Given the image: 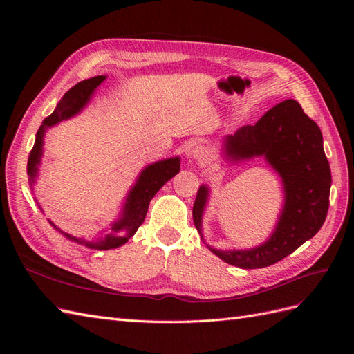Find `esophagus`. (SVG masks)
<instances>
[{"label": "esophagus", "mask_w": 354, "mask_h": 354, "mask_svg": "<svg viewBox=\"0 0 354 354\" xmlns=\"http://www.w3.org/2000/svg\"><path fill=\"white\" fill-rule=\"evenodd\" d=\"M192 156H194V159H196L199 164H205L208 160V152L205 147L202 146H196L194 151H192Z\"/></svg>", "instance_id": "1"}]
</instances>
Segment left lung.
<instances>
[{
	"label": "left lung",
	"mask_w": 354,
	"mask_h": 354,
	"mask_svg": "<svg viewBox=\"0 0 354 354\" xmlns=\"http://www.w3.org/2000/svg\"><path fill=\"white\" fill-rule=\"evenodd\" d=\"M230 160L264 159L281 176L285 202L272 236L251 250L208 248L223 261L241 269H261L292 254L322 227L329 208L330 169L317 124L289 99L267 111L254 125L224 137ZM209 189L201 186L194 203L195 227L202 234V214Z\"/></svg>",
	"instance_id": "left-lung-1"
}]
</instances>
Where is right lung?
Returning a JSON list of instances; mask_svg holds the SVG:
<instances>
[{
    "mask_svg": "<svg viewBox=\"0 0 354 354\" xmlns=\"http://www.w3.org/2000/svg\"><path fill=\"white\" fill-rule=\"evenodd\" d=\"M106 80L104 75H99V77H94L90 80H85L78 82L73 87L63 95L62 100L57 103L55 112L50 116H47L39 130L37 131L35 137V145L32 147L28 159V176H29V183L30 186L35 183V178L38 176V165L41 164V156H42V145H44V134L46 130L53 125L59 124L63 120H69L73 115L80 113L87 103L90 102L94 90L99 87V85ZM180 171V158H168L164 160H158L155 164L147 165L140 176H138L136 185L128 192L124 208L121 216L118 217L112 224L109 232L103 234V236L94 238L93 241H87L82 238H75L72 234L62 233L73 242H78L81 245H85L87 248L91 250H112L118 248V246L124 245L128 239L133 238V234L140 227V224L146 218V212L149 208V202L156 195V192L162 187L168 180L173 178ZM50 224L55 229V223ZM59 230V229H57Z\"/></svg>",
    "mask_w": 354,
    "mask_h": 354,
    "instance_id": "obj_1",
    "label": "right lung"
}]
</instances>
